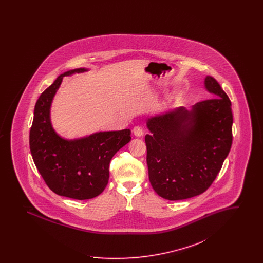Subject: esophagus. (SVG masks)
I'll list each match as a JSON object with an SVG mask.
<instances>
[{"label":"esophagus","instance_id":"esophagus-1","mask_svg":"<svg viewBox=\"0 0 263 263\" xmlns=\"http://www.w3.org/2000/svg\"><path fill=\"white\" fill-rule=\"evenodd\" d=\"M133 134L136 136V137H142L144 135V130L141 126H135L133 128Z\"/></svg>","mask_w":263,"mask_h":263}]
</instances>
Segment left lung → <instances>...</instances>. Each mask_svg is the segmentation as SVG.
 <instances>
[{"mask_svg":"<svg viewBox=\"0 0 263 263\" xmlns=\"http://www.w3.org/2000/svg\"><path fill=\"white\" fill-rule=\"evenodd\" d=\"M205 88L213 99L188 111L179 107L147 120L145 137L149 179L154 190L167 200H183L211 186L231 150L232 103L210 76Z\"/></svg>","mask_w":263,"mask_h":263,"instance_id":"8db88e82","label":"left lung"}]
</instances>
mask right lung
<instances>
[{
  "label": "right lung",
  "instance_id": "add662e5",
  "mask_svg": "<svg viewBox=\"0 0 263 263\" xmlns=\"http://www.w3.org/2000/svg\"><path fill=\"white\" fill-rule=\"evenodd\" d=\"M88 71L80 68L59 76L39 97L29 132V147L39 174L51 190L77 200L97 197L106 187L113 156L131 140V131L98 132L88 137L66 140L50 122L52 100L63 77Z\"/></svg>",
  "mask_w": 263,
  "mask_h": 263
}]
</instances>
